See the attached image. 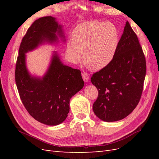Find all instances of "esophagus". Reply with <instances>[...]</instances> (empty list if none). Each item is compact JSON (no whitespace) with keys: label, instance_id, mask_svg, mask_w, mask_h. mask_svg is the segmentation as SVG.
Returning <instances> with one entry per match:
<instances>
[{"label":"esophagus","instance_id":"34e87169","mask_svg":"<svg viewBox=\"0 0 159 159\" xmlns=\"http://www.w3.org/2000/svg\"><path fill=\"white\" fill-rule=\"evenodd\" d=\"M82 78L85 81H88L89 79V75L88 73H87V72H83Z\"/></svg>","mask_w":159,"mask_h":159}]
</instances>
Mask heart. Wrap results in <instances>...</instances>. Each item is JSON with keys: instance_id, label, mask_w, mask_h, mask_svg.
<instances>
[{"instance_id": "b5f03b06", "label": "heart", "mask_w": 159, "mask_h": 159, "mask_svg": "<svg viewBox=\"0 0 159 159\" xmlns=\"http://www.w3.org/2000/svg\"><path fill=\"white\" fill-rule=\"evenodd\" d=\"M117 27L110 22L98 20L81 23L73 31L71 42H68L66 52L73 62L81 59L88 68L99 70L107 67L113 60L119 44Z\"/></svg>"}]
</instances>
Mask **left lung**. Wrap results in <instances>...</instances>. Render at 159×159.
Returning <instances> with one entry per match:
<instances>
[{
	"label": "left lung",
	"instance_id": "1",
	"mask_svg": "<svg viewBox=\"0 0 159 159\" xmlns=\"http://www.w3.org/2000/svg\"><path fill=\"white\" fill-rule=\"evenodd\" d=\"M146 60L137 34L126 22L112 61L91 76L98 90L93 105L102 121H119L135 109L141 98L146 75Z\"/></svg>",
	"mask_w": 159,
	"mask_h": 159
}]
</instances>
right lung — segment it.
<instances>
[{
	"instance_id": "obj_1",
	"label": "right lung",
	"mask_w": 159,
	"mask_h": 159,
	"mask_svg": "<svg viewBox=\"0 0 159 159\" xmlns=\"http://www.w3.org/2000/svg\"><path fill=\"white\" fill-rule=\"evenodd\" d=\"M61 36V26L52 16L38 18L23 37L15 68V81L19 95L31 116L48 125L63 122L70 111V100L83 88L84 81L80 70L64 65L56 53L42 78L32 77L26 69L25 53L44 42H56Z\"/></svg>"
}]
</instances>
